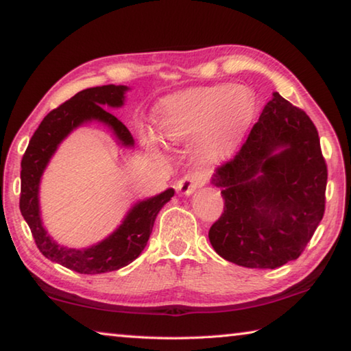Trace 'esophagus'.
<instances>
[{
    "mask_svg": "<svg viewBox=\"0 0 351 351\" xmlns=\"http://www.w3.org/2000/svg\"><path fill=\"white\" fill-rule=\"evenodd\" d=\"M207 182V175L204 171H199V170H195V171H189L187 175H184L180 181L176 184V190L180 192L181 195H192L195 190L199 189L201 186H204Z\"/></svg>",
    "mask_w": 351,
    "mask_h": 351,
    "instance_id": "obj_1",
    "label": "esophagus"
}]
</instances>
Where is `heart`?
Instances as JSON below:
<instances>
[{
	"mask_svg": "<svg viewBox=\"0 0 351 351\" xmlns=\"http://www.w3.org/2000/svg\"><path fill=\"white\" fill-rule=\"evenodd\" d=\"M257 100L243 85L195 88L164 99L156 110V125L175 144L198 141L204 162L230 156L251 128Z\"/></svg>",
	"mask_w": 351,
	"mask_h": 351,
	"instance_id": "heart-1",
	"label": "heart"
}]
</instances>
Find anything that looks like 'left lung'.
<instances>
[{
	"mask_svg": "<svg viewBox=\"0 0 351 351\" xmlns=\"http://www.w3.org/2000/svg\"><path fill=\"white\" fill-rule=\"evenodd\" d=\"M326 176L311 119L274 93L240 152L212 176L224 199L212 247L245 268L299 258L324 217Z\"/></svg>",
	"mask_w": 351,
	"mask_h": 351,
	"instance_id": "left-lung-1",
	"label": "left lung"
}]
</instances>
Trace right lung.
I'll use <instances>...</instances> for the list:
<instances>
[{
	"label": "right lung",
	"instance_id": "obj_1",
	"mask_svg": "<svg viewBox=\"0 0 351 351\" xmlns=\"http://www.w3.org/2000/svg\"><path fill=\"white\" fill-rule=\"evenodd\" d=\"M128 90L130 88L125 85H104L77 93L41 121L21 159L20 210L31 228L35 245L47 260L80 274L116 271L138 258L150 239L159 210L175 195L173 189H167L152 198L138 201L127 212L114 232L93 246L83 249L60 246L46 232L40 215V181L58 145L75 128L96 121L110 128L117 145L134 147V139L128 128L105 110L121 108Z\"/></svg>",
	"mask_w": 351,
	"mask_h": 351
}]
</instances>
